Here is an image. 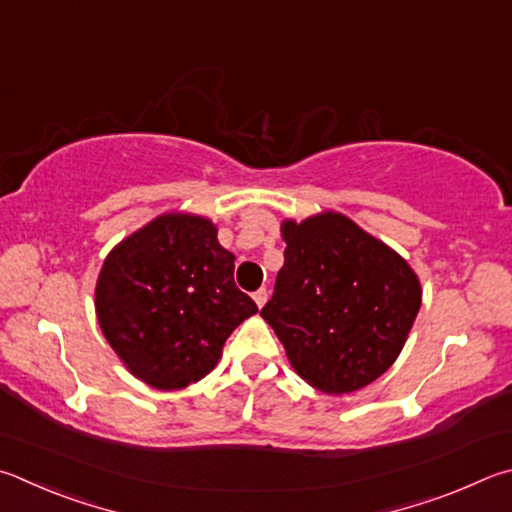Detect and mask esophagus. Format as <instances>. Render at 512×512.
<instances>
[{
  "label": "esophagus",
  "mask_w": 512,
  "mask_h": 512,
  "mask_svg": "<svg viewBox=\"0 0 512 512\" xmlns=\"http://www.w3.org/2000/svg\"><path fill=\"white\" fill-rule=\"evenodd\" d=\"M253 300H255V304L259 306V309H262V306H264L266 300H268V291H266V288H259V291L253 295Z\"/></svg>",
  "instance_id": "esophagus-1"
}]
</instances>
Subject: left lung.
Returning a JSON list of instances; mask_svg holds the SVG:
<instances>
[{
    "label": "left lung",
    "mask_w": 512,
    "mask_h": 512,
    "mask_svg": "<svg viewBox=\"0 0 512 512\" xmlns=\"http://www.w3.org/2000/svg\"><path fill=\"white\" fill-rule=\"evenodd\" d=\"M284 266L262 309L295 374L324 394L374 383L403 351L421 309L407 259L342 212L284 219Z\"/></svg>",
    "instance_id": "8db88e82"
}]
</instances>
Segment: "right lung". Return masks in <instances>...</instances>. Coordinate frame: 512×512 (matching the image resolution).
Returning a JSON list of instances; mask_svg holds the SVG:
<instances>
[{
  "mask_svg": "<svg viewBox=\"0 0 512 512\" xmlns=\"http://www.w3.org/2000/svg\"><path fill=\"white\" fill-rule=\"evenodd\" d=\"M255 313L217 226L190 212H165L125 237L96 282L102 336L129 374L161 392L208 376L230 333Z\"/></svg>",
  "mask_w": 512,
  "mask_h": 512,
  "instance_id": "1",
  "label": "right lung"
}]
</instances>
